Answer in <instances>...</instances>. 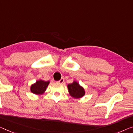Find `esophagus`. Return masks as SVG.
Returning a JSON list of instances; mask_svg holds the SVG:
<instances>
[{"mask_svg": "<svg viewBox=\"0 0 133 133\" xmlns=\"http://www.w3.org/2000/svg\"><path fill=\"white\" fill-rule=\"evenodd\" d=\"M64 78H61V79H60V81H58V83H59V84H63V82H64Z\"/></svg>", "mask_w": 133, "mask_h": 133, "instance_id": "34e87169", "label": "esophagus"}]
</instances>
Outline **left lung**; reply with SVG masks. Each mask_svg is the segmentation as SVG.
<instances>
[{"label": "left lung", "mask_w": 133, "mask_h": 133, "mask_svg": "<svg viewBox=\"0 0 133 133\" xmlns=\"http://www.w3.org/2000/svg\"><path fill=\"white\" fill-rule=\"evenodd\" d=\"M67 88H68L69 94L74 98H82L85 94V91L84 87L80 85L76 81H73L72 84L67 85Z\"/></svg>", "instance_id": "1"}]
</instances>
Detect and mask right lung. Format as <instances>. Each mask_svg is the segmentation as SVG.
Wrapping results in <instances>:
<instances>
[{
    "label": "right lung",
    "instance_id": "right-lung-1",
    "mask_svg": "<svg viewBox=\"0 0 133 133\" xmlns=\"http://www.w3.org/2000/svg\"><path fill=\"white\" fill-rule=\"evenodd\" d=\"M50 82L43 80L37 81L30 86V91L36 95H42L45 92Z\"/></svg>",
    "mask_w": 133,
    "mask_h": 133
}]
</instances>
